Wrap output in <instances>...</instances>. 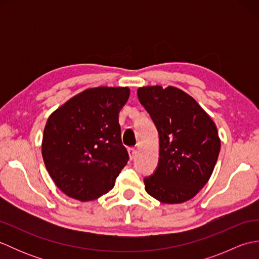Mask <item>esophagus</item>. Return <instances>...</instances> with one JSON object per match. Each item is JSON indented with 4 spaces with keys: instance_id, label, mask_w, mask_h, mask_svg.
I'll use <instances>...</instances> for the list:
<instances>
[{
    "instance_id": "1",
    "label": "esophagus",
    "mask_w": 259,
    "mask_h": 259,
    "mask_svg": "<svg viewBox=\"0 0 259 259\" xmlns=\"http://www.w3.org/2000/svg\"><path fill=\"white\" fill-rule=\"evenodd\" d=\"M128 153H129V157H130V159L131 160H133V159L136 157V155H137V150L135 149V148H129L128 149Z\"/></svg>"
}]
</instances>
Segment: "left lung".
I'll list each match as a JSON object with an SVG mask.
<instances>
[{
	"label": "left lung",
	"instance_id": "obj_1",
	"mask_svg": "<svg viewBox=\"0 0 259 259\" xmlns=\"http://www.w3.org/2000/svg\"><path fill=\"white\" fill-rule=\"evenodd\" d=\"M139 101L159 134V162L145 189L163 203L194 198L213 171L221 139L211 118L188 93L175 87H142Z\"/></svg>",
	"mask_w": 259,
	"mask_h": 259
}]
</instances>
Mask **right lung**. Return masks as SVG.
Instances as JSON below:
<instances>
[{"label": "right lung", "mask_w": 259, "mask_h": 259, "mask_svg": "<svg viewBox=\"0 0 259 259\" xmlns=\"http://www.w3.org/2000/svg\"><path fill=\"white\" fill-rule=\"evenodd\" d=\"M129 96L128 87L91 88L49 117L42 139L43 161L67 196L88 201L113 188L129 160L119 124V112Z\"/></svg>", "instance_id": "obj_1"}]
</instances>
